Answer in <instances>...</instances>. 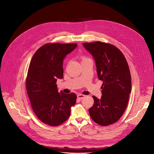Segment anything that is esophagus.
I'll list each match as a JSON object with an SVG mask.
<instances>
[{
    "instance_id": "34e87169",
    "label": "esophagus",
    "mask_w": 154,
    "mask_h": 154,
    "mask_svg": "<svg viewBox=\"0 0 154 154\" xmlns=\"http://www.w3.org/2000/svg\"><path fill=\"white\" fill-rule=\"evenodd\" d=\"M85 97V95H83V94H78L77 95V98L79 99H80V100H81V99H83L84 97Z\"/></svg>"
}]
</instances>
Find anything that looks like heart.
Wrapping results in <instances>:
<instances>
[{
	"label": "heart",
	"instance_id": "b5f03b06",
	"mask_svg": "<svg viewBox=\"0 0 154 154\" xmlns=\"http://www.w3.org/2000/svg\"><path fill=\"white\" fill-rule=\"evenodd\" d=\"M88 59V58H87V57H84V56H82V57H81L82 61V60H85V59Z\"/></svg>",
	"mask_w": 154,
	"mask_h": 154
}]
</instances>
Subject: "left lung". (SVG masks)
Masks as SVG:
<instances>
[{"label": "left lung", "mask_w": 154, "mask_h": 154, "mask_svg": "<svg viewBox=\"0 0 154 154\" xmlns=\"http://www.w3.org/2000/svg\"><path fill=\"white\" fill-rule=\"evenodd\" d=\"M83 45L93 55L98 77L103 82L101 98L92 96L94 103L88 112L100 125L113 124L122 116L131 92L128 63L122 52L114 45L97 41L85 42Z\"/></svg>", "instance_id": "8db88e82"}]
</instances>
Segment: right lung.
Returning <instances> with one entry per match:
<instances>
[{
    "label": "right lung",
    "instance_id": "add662e5",
    "mask_svg": "<svg viewBox=\"0 0 154 154\" xmlns=\"http://www.w3.org/2000/svg\"><path fill=\"white\" fill-rule=\"evenodd\" d=\"M77 44L47 43L32 57L26 85L31 107L38 119L51 125H61L68 119L76 103L74 93L58 92L57 79L63 78V60Z\"/></svg>",
    "mask_w": 154,
    "mask_h": 154
}]
</instances>
